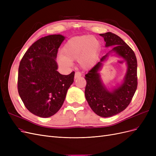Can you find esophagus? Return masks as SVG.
I'll return each instance as SVG.
<instances>
[{
	"instance_id": "esophagus-1",
	"label": "esophagus",
	"mask_w": 156,
	"mask_h": 156,
	"mask_svg": "<svg viewBox=\"0 0 156 156\" xmlns=\"http://www.w3.org/2000/svg\"><path fill=\"white\" fill-rule=\"evenodd\" d=\"M81 73L80 72H76L75 73V79H77V78H79L80 77H81Z\"/></svg>"
}]
</instances>
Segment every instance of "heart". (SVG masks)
<instances>
[{
    "label": "heart",
    "instance_id": "obj_1",
    "mask_svg": "<svg viewBox=\"0 0 156 156\" xmlns=\"http://www.w3.org/2000/svg\"><path fill=\"white\" fill-rule=\"evenodd\" d=\"M100 51V43L96 37L86 35L73 37L63 46L58 62L68 67L72 65V60L78 59L80 65L87 69L96 62Z\"/></svg>",
    "mask_w": 156,
    "mask_h": 156
}]
</instances>
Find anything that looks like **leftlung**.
<instances>
[{
	"mask_svg": "<svg viewBox=\"0 0 156 156\" xmlns=\"http://www.w3.org/2000/svg\"><path fill=\"white\" fill-rule=\"evenodd\" d=\"M100 35L104 38L105 47L114 46L111 51L126 59L127 65L124 83L112 92L103 86L98 73L109 53L103 56L85 75L84 94L88 105L98 116L110 117L126 109L134 96L137 88V61L134 51L119 36L110 32Z\"/></svg>",
	"mask_w": 156,
	"mask_h": 156,
	"instance_id": "left-lung-1",
	"label": "left lung"
}]
</instances>
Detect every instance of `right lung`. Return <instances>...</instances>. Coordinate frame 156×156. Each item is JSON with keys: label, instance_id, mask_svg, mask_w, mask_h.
<instances>
[{"label": "right lung", "instance_id": "obj_1", "mask_svg": "<svg viewBox=\"0 0 156 156\" xmlns=\"http://www.w3.org/2000/svg\"><path fill=\"white\" fill-rule=\"evenodd\" d=\"M60 34L49 35L35 41L21 60L17 90L26 108L37 116L48 118L63 105L75 72L65 75L56 62L59 47L64 40Z\"/></svg>", "mask_w": 156, "mask_h": 156}]
</instances>
